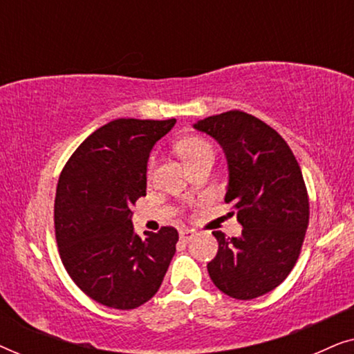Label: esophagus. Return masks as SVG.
Listing matches in <instances>:
<instances>
[{
	"label": "esophagus",
	"instance_id": "esophagus-1",
	"mask_svg": "<svg viewBox=\"0 0 354 354\" xmlns=\"http://www.w3.org/2000/svg\"><path fill=\"white\" fill-rule=\"evenodd\" d=\"M193 235H195V232L190 230V229H182L180 230V240L183 241V243L190 241L193 239Z\"/></svg>",
	"mask_w": 354,
	"mask_h": 354
}]
</instances>
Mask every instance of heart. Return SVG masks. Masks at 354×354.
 <instances>
[{
  "instance_id": "1",
  "label": "heart",
  "mask_w": 354,
  "mask_h": 354,
  "mask_svg": "<svg viewBox=\"0 0 354 354\" xmlns=\"http://www.w3.org/2000/svg\"><path fill=\"white\" fill-rule=\"evenodd\" d=\"M177 149L178 153L182 154V158L185 159L188 166L201 161V159L206 156H214V149H212L211 143L206 142V140L201 137H187L180 140L177 145ZM153 167H154V159L149 161V166H148L149 172L153 171Z\"/></svg>"
}]
</instances>
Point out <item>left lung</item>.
I'll return each instance as SVG.
<instances>
[{"instance_id":"1","label":"left lung","mask_w":354,"mask_h":354,"mask_svg":"<svg viewBox=\"0 0 354 354\" xmlns=\"http://www.w3.org/2000/svg\"><path fill=\"white\" fill-rule=\"evenodd\" d=\"M224 149L229 166L225 203L243 227L240 236L212 232L219 250L207 272L222 293L253 299L287 279L309 222L301 169L272 127L243 111L209 115L193 125ZM232 212V214H234Z\"/></svg>"}]
</instances>
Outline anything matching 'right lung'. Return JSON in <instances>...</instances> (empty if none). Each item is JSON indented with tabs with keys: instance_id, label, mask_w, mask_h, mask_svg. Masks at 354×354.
Instances as JSON below:
<instances>
[{
	"instance_id": "add662e5",
	"label": "right lung",
	"mask_w": 354,
	"mask_h": 354,
	"mask_svg": "<svg viewBox=\"0 0 354 354\" xmlns=\"http://www.w3.org/2000/svg\"><path fill=\"white\" fill-rule=\"evenodd\" d=\"M176 119H115L95 130L66 162L56 188L55 232L62 264L96 303L133 309L161 287L178 234L133 232L132 206L147 195V166Z\"/></svg>"
}]
</instances>
